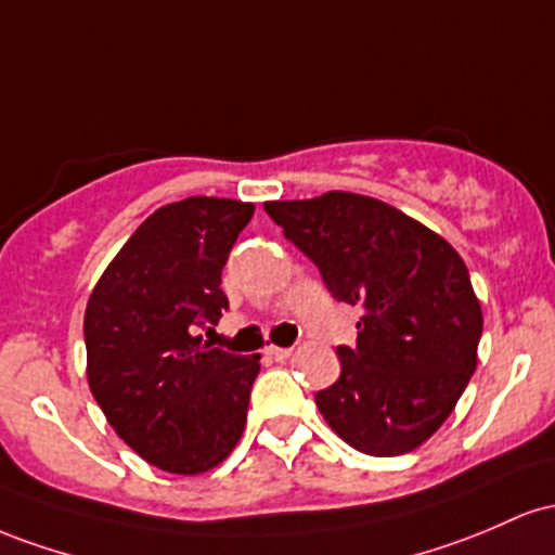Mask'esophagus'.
Returning a JSON list of instances; mask_svg holds the SVG:
<instances>
[{"mask_svg": "<svg viewBox=\"0 0 555 555\" xmlns=\"http://www.w3.org/2000/svg\"><path fill=\"white\" fill-rule=\"evenodd\" d=\"M264 353L270 359H275V361H285L291 357V353H294V348H280V346H267L264 348Z\"/></svg>", "mask_w": 555, "mask_h": 555, "instance_id": "obj_1", "label": "esophagus"}]
</instances>
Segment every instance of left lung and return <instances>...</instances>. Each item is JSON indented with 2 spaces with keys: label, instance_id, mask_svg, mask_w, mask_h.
Wrapping results in <instances>:
<instances>
[{
  "label": "left lung",
  "instance_id": "obj_1",
  "mask_svg": "<svg viewBox=\"0 0 555 555\" xmlns=\"http://www.w3.org/2000/svg\"><path fill=\"white\" fill-rule=\"evenodd\" d=\"M338 301L364 309L340 377L314 396L338 438L401 456L438 433L477 370L482 309L459 251L379 198L327 191L264 202Z\"/></svg>",
  "mask_w": 555,
  "mask_h": 555
}]
</instances>
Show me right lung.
Returning a JSON list of instances; mask_svg holds the SVG:
<instances>
[{"label": "right lung", "instance_id": "right-lung-1", "mask_svg": "<svg viewBox=\"0 0 555 555\" xmlns=\"http://www.w3.org/2000/svg\"><path fill=\"white\" fill-rule=\"evenodd\" d=\"M254 204L191 196L135 228L86 304V375L104 416L143 462L204 475L246 427L259 353L202 344L228 296L222 267Z\"/></svg>", "mask_w": 555, "mask_h": 555}]
</instances>
